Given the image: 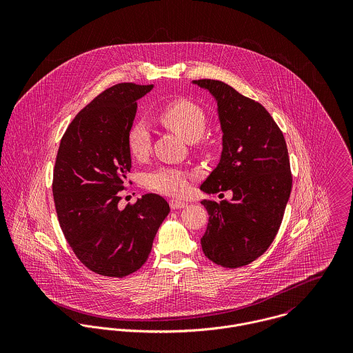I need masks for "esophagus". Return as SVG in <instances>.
<instances>
[{
    "label": "esophagus",
    "mask_w": 353,
    "mask_h": 353,
    "mask_svg": "<svg viewBox=\"0 0 353 353\" xmlns=\"http://www.w3.org/2000/svg\"><path fill=\"white\" fill-rule=\"evenodd\" d=\"M170 206H171V209H183L188 206V203L185 201H179V200H171Z\"/></svg>",
    "instance_id": "1"
}]
</instances>
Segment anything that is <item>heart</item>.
Masks as SVG:
<instances>
[{"label":"heart","instance_id":"b5f03b06","mask_svg":"<svg viewBox=\"0 0 353 353\" xmlns=\"http://www.w3.org/2000/svg\"><path fill=\"white\" fill-rule=\"evenodd\" d=\"M163 125L178 133L188 141L201 137L206 128V114L201 107L189 99H176L167 103L159 112ZM128 150L136 159H144L151 151V132L148 126L139 121L133 122L126 134ZM190 174L176 167H160L151 171L147 178V186L161 194L181 197L190 188Z\"/></svg>","mask_w":353,"mask_h":353}]
</instances>
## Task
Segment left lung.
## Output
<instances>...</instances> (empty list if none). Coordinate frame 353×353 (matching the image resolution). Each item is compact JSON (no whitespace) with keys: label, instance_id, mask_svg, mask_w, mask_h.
Wrapping results in <instances>:
<instances>
[{"label":"left lung","instance_id":"obj_1","mask_svg":"<svg viewBox=\"0 0 353 353\" xmlns=\"http://www.w3.org/2000/svg\"><path fill=\"white\" fill-rule=\"evenodd\" d=\"M193 84L216 99L223 132L220 161L200 189L208 194L232 192L231 201H201L209 214L202 252L224 268L245 266L268 250L283 221L292 189L287 144L258 101L223 81Z\"/></svg>","mask_w":353,"mask_h":353}]
</instances>
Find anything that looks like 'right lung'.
<instances>
[{"instance_id":"1","label":"right lung","mask_w":353,"mask_h":353,"mask_svg":"<svg viewBox=\"0 0 353 353\" xmlns=\"http://www.w3.org/2000/svg\"><path fill=\"white\" fill-rule=\"evenodd\" d=\"M152 88L121 83L103 91L74 117L57 153L52 196L61 230L76 256L101 276L139 270L170 213L153 193L118 206L132 167L126 134L137 101Z\"/></svg>"}]
</instances>
